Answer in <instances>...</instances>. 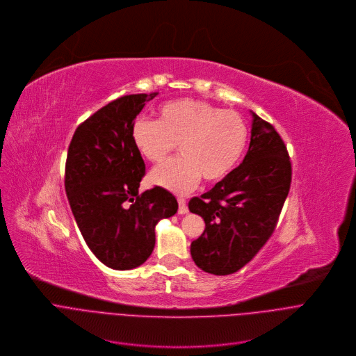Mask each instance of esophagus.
Segmentation results:
<instances>
[{
  "instance_id": "obj_1",
  "label": "esophagus",
  "mask_w": 356,
  "mask_h": 356,
  "mask_svg": "<svg viewBox=\"0 0 356 356\" xmlns=\"http://www.w3.org/2000/svg\"><path fill=\"white\" fill-rule=\"evenodd\" d=\"M178 213L179 215H185V213H188L186 200L184 197H178Z\"/></svg>"
}]
</instances>
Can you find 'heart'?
<instances>
[{
	"mask_svg": "<svg viewBox=\"0 0 356 356\" xmlns=\"http://www.w3.org/2000/svg\"><path fill=\"white\" fill-rule=\"evenodd\" d=\"M248 140L244 119L200 99L181 98L163 104L157 119H137L131 141L141 157L164 163L177 149L182 153L154 168L149 179L177 193L192 191L203 177L206 182L226 178L238 164Z\"/></svg>",
	"mask_w": 356,
	"mask_h": 356,
	"instance_id": "heart-1",
	"label": "heart"
}]
</instances>
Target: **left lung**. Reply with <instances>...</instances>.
Segmentation results:
<instances>
[{"instance_id": "left-lung-1", "label": "left lung", "mask_w": 356, "mask_h": 356, "mask_svg": "<svg viewBox=\"0 0 356 356\" xmlns=\"http://www.w3.org/2000/svg\"><path fill=\"white\" fill-rule=\"evenodd\" d=\"M251 115V141L243 163L188 204L206 225L192 241L191 255L207 273H234L255 257L273 233L291 189L285 143L270 123Z\"/></svg>"}]
</instances>
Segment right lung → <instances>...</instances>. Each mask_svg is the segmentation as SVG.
Returning a JSON list of instances; mask_svg holds the SVG:
<instances>
[{
    "label": "right lung",
    "mask_w": 356,
    "mask_h": 356,
    "mask_svg": "<svg viewBox=\"0 0 356 356\" xmlns=\"http://www.w3.org/2000/svg\"><path fill=\"white\" fill-rule=\"evenodd\" d=\"M159 92L120 97L83 122L68 146L64 186L77 226L92 254L108 268L145 264L156 226L178 210L161 186L138 193L145 161L131 141V126Z\"/></svg>",
    "instance_id": "1"
}]
</instances>
